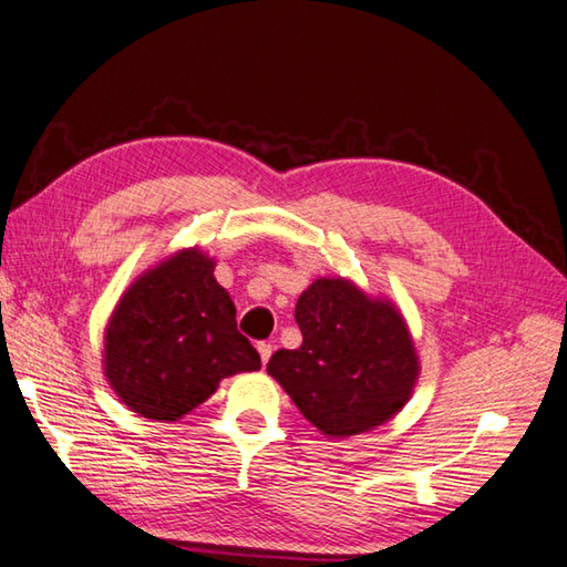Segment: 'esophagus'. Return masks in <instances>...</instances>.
I'll use <instances>...</instances> for the list:
<instances>
[{"label":"esophagus","instance_id":"esophagus-1","mask_svg":"<svg viewBox=\"0 0 567 567\" xmlns=\"http://www.w3.org/2000/svg\"><path fill=\"white\" fill-rule=\"evenodd\" d=\"M257 351H259L261 363L267 365V361H269L271 353H274V347H271V343H269V341H259V343H257Z\"/></svg>","mask_w":567,"mask_h":567}]
</instances>
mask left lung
I'll return each mask as SVG.
<instances>
[{"instance_id":"obj_1","label":"left lung","mask_w":567,"mask_h":567,"mask_svg":"<svg viewBox=\"0 0 567 567\" xmlns=\"http://www.w3.org/2000/svg\"><path fill=\"white\" fill-rule=\"evenodd\" d=\"M296 322L302 343L276 351L267 372L322 435L365 433L404 409L419 355L390 300L341 276L317 279L298 298Z\"/></svg>"}]
</instances>
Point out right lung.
<instances>
[{"label": "right lung", "mask_w": 567, "mask_h": 567, "mask_svg": "<svg viewBox=\"0 0 567 567\" xmlns=\"http://www.w3.org/2000/svg\"><path fill=\"white\" fill-rule=\"evenodd\" d=\"M214 267L197 247L179 250L144 271L110 315L105 378L144 419H183L220 380L261 365Z\"/></svg>", "instance_id": "obj_1"}]
</instances>
